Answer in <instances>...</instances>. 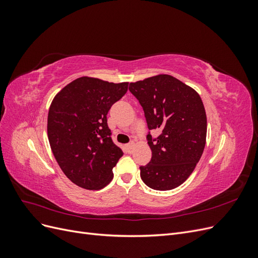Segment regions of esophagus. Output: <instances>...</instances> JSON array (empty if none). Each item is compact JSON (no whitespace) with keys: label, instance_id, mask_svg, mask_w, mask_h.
<instances>
[{"label":"esophagus","instance_id":"obj_1","mask_svg":"<svg viewBox=\"0 0 258 258\" xmlns=\"http://www.w3.org/2000/svg\"><path fill=\"white\" fill-rule=\"evenodd\" d=\"M126 147H127L128 152H129V153H131V152H132V150H134V147H135V142H134V141H131L130 143H128V144L126 145Z\"/></svg>","mask_w":258,"mask_h":258}]
</instances>
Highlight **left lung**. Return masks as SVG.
Segmentation results:
<instances>
[{
	"mask_svg": "<svg viewBox=\"0 0 258 258\" xmlns=\"http://www.w3.org/2000/svg\"><path fill=\"white\" fill-rule=\"evenodd\" d=\"M131 91L142 105L150 130L147 135L152 159L141 166L142 181L153 189L170 190L183 184L204 153L207 115L198 92L168 74L130 83Z\"/></svg>",
	"mask_w": 258,
	"mask_h": 258,
	"instance_id": "left-lung-1",
	"label": "left lung"
}]
</instances>
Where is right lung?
Segmentation results:
<instances>
[{
    "instance_id": "1",
    "label": "right lung",
    "mask_w": 258,
    "mask_h": 258,
    "mask_svg": "<svg viewBox=\"0 0 258 258\" xmlns=\"http://www.w3.org/2000/svg\"><path fill=\"white\" fill-rule=\"evenodd\" d=\"M128 90V83H108L83 76L54 96L47 118L50 148L69 179L98 190L112 181L123 155L111 138L106 115Z\"/></svg>"
}]
</instances>
